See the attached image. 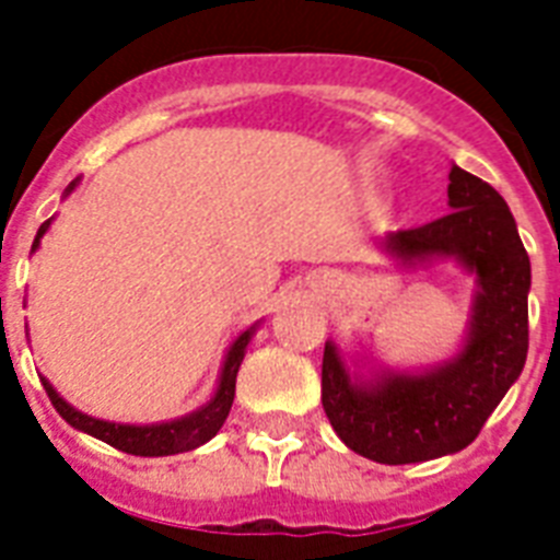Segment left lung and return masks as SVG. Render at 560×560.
<instances>
[{
  "label": "left lung",
  "instance_id": "left-lung-1",
  "mask_svg": "<svg viewBox=\"0 0 560 560\" xmlns=\"http://www.w3.org/2000/svg\"><path fill=\"white\" fill-rule=\"evenodd\" d=\"M451 209L386 241L400 261L453 255L477 272L479 296L468 346L427 374H389L354 386L331 342L323 354V409L351 451L383 465L427 462L468 447L503 400L529 351V255L505 200L453 165Z\"/></svg>",
  "mask_w": 560,
  "mask_h": 560
}]
</instances>
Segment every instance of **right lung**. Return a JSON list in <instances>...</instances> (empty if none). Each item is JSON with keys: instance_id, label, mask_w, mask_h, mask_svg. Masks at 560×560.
I'll list each match as a JSON object with an SVG mask.
<instances>
[{"instance_id": "add662e5", "label": "right lung", "mask_w": 560, "mask_h": 560, "mask_svg": "<svg viewBox=\"0 0 560 560\" xmlns=\"http://www.w3.org/2000/svg\"><path fill=\"white\" fill-rule=\"evenodd\" d=\"M48 223H51V220H46V223L39 226L37 237H34V249H37L39 237L46 235ZM249 337H253V328L241 334V337L232 342V349H229L226 354V363H223V374H220V386L218 392H214V398H211L209 407L197 409V412L179 418V421H168V424H153V427L109 424V421H98V418L83 416V412L69 407V404H66L55 389H51V383L48 381H43V389H46L48 400L55 404L57 412H60L69 424L83 430V433L95 435V439H101V442L113 444L116 451L133 453V456H171V453H186L209 442L211 435H218V430L223 427V421H226L229 409H232V400H235L237 369H241V360H244Z\"/></svg>"}]
</instances>
